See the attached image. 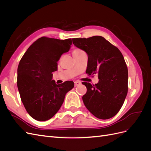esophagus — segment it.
I'll use <instances>...</instances> for the list:
<instances>
[{
  "label": "esophagus",
  "mask_w": 151,
  "mask_h": 151,
  "mask_svg": "<svg viewBox=\"0 0 151 151\" xmlns=\"http://www.w3.org/2000/svg\"><path fill=\"white\" fill-rule=\"evenodd\" d=\"M81 83L80 81H75V82H74V85H75V86H78L81 85Z\"/></svg>",
  "instance_id": "1"
}]
</instances>
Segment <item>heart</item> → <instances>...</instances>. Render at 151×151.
<instances>
[{
  "instance_id": "1",
  "label": "heart",
  "mask_w": 151,
  "mask_h": 151,
  "mask_svg": "<svg viewBox=\"0 0 151 151\" xmlns=\"http://www.w3.org/2000/svg\"><path fill=\"white\" fill-rule=\"evenodd\" d=\"M81 50H79V49H76L74 52H76V51H80Z\"/></svg>"
}]
</instances>
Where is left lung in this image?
I'll list each match as a JSON object with an SVG mask.
<instances>
[{"label": "left lung", "mask_w": 151, "mask_h": 151, "mask_svg": "<svg viewBox=\"0 0 151 151\" xmlns=\"http://www.w3.org/2000/svg\"><path fill=\"white\" fill-rule=\"evenodd\" d=\"M72 42L88 54L86 74L98 75L97 84L83 83L87 88L84 104L96 117L109 119L120 111L128 92V68L123 55L103 36L73 38Z\"/></svg>", "instance_id": "left-lung-1"}]
</instances>
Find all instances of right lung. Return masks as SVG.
<instances>
[{
  "mask_svg": "<svg viewBox=\"0 0 151 151\" xmlns=\"http://www.w3.org/2000/svg\"><path fill=\"white\" fill-rule=\"evenodd\" d=\"M72 39L43 36L27 50L17 67V84L21 99L29 115L38 121L52 118L60 108L74 82L56 84L52 73L63 53L70 50Z\"/></svg>",
  "mask_w": 151,
  "mask_h": 151,
  "instance_id": "add662e5",
  "label": "right lung"
}]
</instances>
